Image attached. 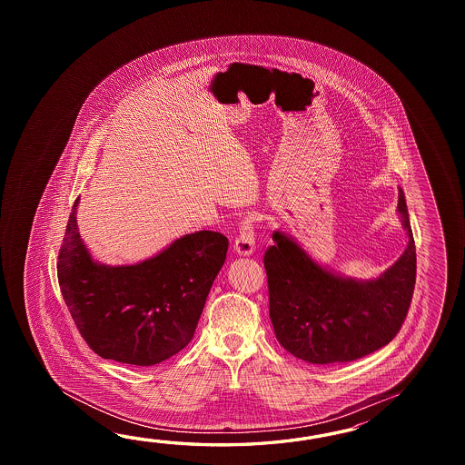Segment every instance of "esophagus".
<instances>
[{"instance_id":"obj_1","label":"esophagus","mask_w":465,"mask_h":465,"mask_svg":"<svg viewBox=\"0 0 465 465\" xmlns=\"http://www.w3.org/2000/svg\"><path fill=\"white\" fill-rule=\"evenodd\" d=\"M256 249L254 237V216H247L239 224V234L234 241V251L239 256H251Z\"/></svg>"}]
</instances>
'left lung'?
I'll return each instance as SVG.
<instances>
[{
	"mask_svg": "<svg viewBox=\"0 0 465 465\" xmlns=\"http://www.w3.org/2000/svg\"><path fill=\"white\" fill-rule=\"evenodd\" d=\"M397 213L404 254L382 276L357 281L317 264L292 237L276 231L264 254L269 316L279 344L311 364L351 362L386 346L404 324L415 286V244L404 193Z\"/></svg>",
	"mask_w": 465,
	"mask_h": 465,
	"instance_id": "obj_1",
	"label": "left lung"
}]
</instances>
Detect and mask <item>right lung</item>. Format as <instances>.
<instances>
[{
	"label": "right lung",
	"mask_w": 465,
	"mask_h": 465,
	"mask_svg": "<svg viewBox=\"0 0 465 465\" xmlns=\"http://www.w3.org/2000/svg\"><path fill=\"white\" fill-rule=\"evenodd\" d=\"M74 201L58 257L61 294L79 334L103 359L154 366L194 336L228 237L198 231L133 266L99 264L84 246Z\"/></svg>",
	"instance_id": "right-lung-1"
}]
</instances>
